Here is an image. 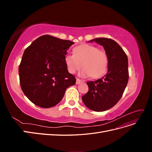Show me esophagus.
Masks as SVG:
<instances>
[{
	"mask_svg": "<svg viewBox=\"0 0 152 152\" xmlns=\"http://www.w3.org/2000/svg\"><path fill=\"white\" fill-rule=\"evenodd\" d=\"M82 82H84V80H80V79H77V80H76V84H80V83H82Z\"/></svg>",
	"mask_w": 152,
	"mask_h": 152,
	"instance_id": "34e87169",
	"label": "esophagus"
}]
</instances>
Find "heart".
Masks as SVG:
<instances>
[{
  "instance_id": "heart-1",
  "label": "heart",
  "mask_w": 152,
  "mask_h": 152,
  "mask_svg": "<svg viewBox=\"0 0 152 152\" xmlns=\"http://www.w3.org/2000/svg\"><path fill=\"white\" fill-rule=\"evenodd\" d=\"M73 54H68L65 57L67 70L73 74L79 71L82 65L84 68L80 75L93 78L102 77L108 70V56L104 50L90 44H82L73 49Z\"/></svg>"
}]
</instances>
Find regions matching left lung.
Returning <instances> with one entry per match:
<instances>
[{
  "instance_id": "1",
  "label": "left lung",
  "mask_w": 152,
  "mask_h": 152,
  "mask_svg": "<svg viewBox=\"0 0 152 152\" xmlns=\"http://www.w3.org/2000/svg\"><path fill=\"white\" fill-rule=\"evenodd\" d=\"M103 46L108 56V72L101 79L87 82V93L82 97L86 107L95 112L112 108L121 99L129 80L128 59L115 41L108 38L90 40Z\"/></svg>"
}]
</instances>
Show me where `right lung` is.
<instances>
[{
  "mask_svg": "<svg viewBox=\"0 0 152 152\" xmlns=\"http://www.w3.org/2000/svg\"><path fill=\"white\" fill-rule=\"evenodd\" d=\"M73 43L45 35L35 40L23 54L19 66L21 88L28 99L41 108L61 102L68 87L76 82L65 63Z\"/></svg>",
  "mask_w": 152,
  "mask_h": 152,
  "instance_id": "obj_1",
  "label": "right lung"
}]
</instances>
